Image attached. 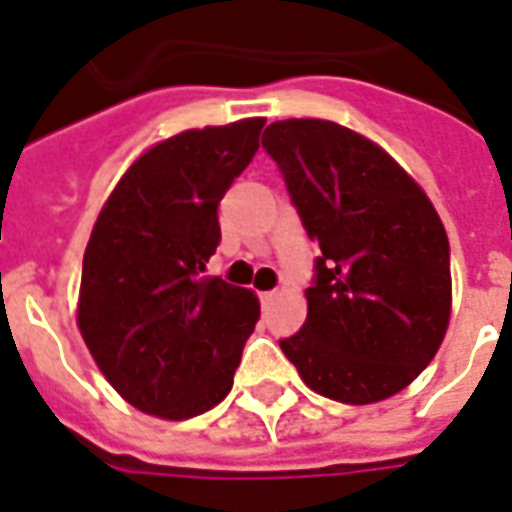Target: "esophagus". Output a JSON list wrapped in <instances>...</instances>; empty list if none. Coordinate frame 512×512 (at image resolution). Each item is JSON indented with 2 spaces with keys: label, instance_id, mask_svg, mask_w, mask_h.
<instances>
[{
  "label": "esophagus",
  "instance_id": "34e87169",
  "mask_svg": "<svg viewBox=\"0 0 512 512\" xmlns=\"http://www.w3.org/2000/svg\"><path fill=\"white\" fill-rule=\"evenodd\" d=\"M274 298H276V290H266V293H260V301H263V304H271Z\"/></svg>",
  "mask_w": 512,
  "mask_h": 512
}]
</instances>
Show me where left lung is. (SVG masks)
Listing matches in <instances>:
<instances>
[{"label":"left lung","instance_id":"obj_1","mask_svg":"<svg viewBox=\"0 0 512 512\" xmlns=\"http://www.w3.org/2000/svg\"><path fill=\"white\" fill-rule=\"evenodd\" d=\"M263 149L320 246L304 328L279 347L320 396L388 399L429 366L448 331V233L423 189L342 124L274 121Z\"/></svg>","mask_w":512,"mask_h":512}]
</instances>
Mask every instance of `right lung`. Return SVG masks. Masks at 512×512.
Wrapping results in <instances>:
<instances>
[{"instance_id": "obj_1", "label": "right lung", "mask_w": 512, "mask_h": 512, "mask_svg": "<svg viewBox=\"0 0 512 512\" xmlns=\"http://www.w3.org/2000/svg\"><path fill=\"white\" fill-rule=\"evenodd\" d=\"M263 119L187 130L135 160L83 255L78 328L100 372L140 412L184 420L233 388L255 293L203 279L219 200L252 162Z\"/></svg>"}]
</instances>
